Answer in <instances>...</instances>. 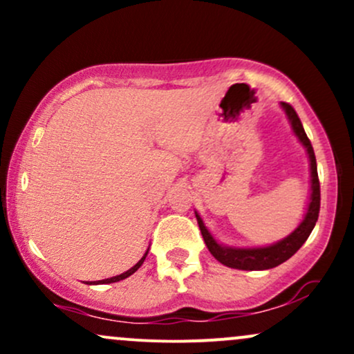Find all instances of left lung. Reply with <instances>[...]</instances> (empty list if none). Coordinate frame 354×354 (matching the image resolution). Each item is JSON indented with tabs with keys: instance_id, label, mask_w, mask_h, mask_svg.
<instances>
[{
	"instance_id": "left-lung-1",
	"label": "left lung",
	"mask_w": 354,
	"mask_h": 354,
	"mask_svg": "<svg viewBox=\"0 0 354 354\" xmlns=\"http://www.w3.org/2000/svg\"><path fill=\"white\" fill-rule=\"evenodd\" d=\"M281 108L286 113L288 120H290L293 133L298 136L299 143L306 148L308 158H310V173H311V194H310V205H308L306 214L304 219L299 223V226L293 233L288 234L286 238H283L281 241L274 243L271 246H261V248H231V246H223L219 245L216 239L213 238V234L209 233L208 228L205 226L200 214L194 211L198 219V225H200L203 239H205L206 246H208L209 253L218 259L219 263H223L225 266L236 268V270H245V271H254V270H270L281 263L290 259L299 248L303 246V243L306 241L308 236L311 234L313 228H315L316 221L319 216V180H318V168H316V158L315 151H313L311 141L308 140L304 128L299 121L298 115H296L295 108L288 103H281Z\"/></svg>"
}]
</instances>
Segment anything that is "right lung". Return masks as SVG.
Listing matches in <instances>:
<instances>
[{"instance_id":"obj_1","label":"right lung","mask_w":354,"mask_h":354,"mask_svg":"<svg viewBox=\"0 0 354 354\" xmlns=\"http://www.w3.org/2000/svg\"><path fill=\"white\" fill-rule=\"evenodd\" d=\"M148 251H149V248H148ZM148 251H146L143 258H141L140 261H138L135 266L129 268V270H128V271H124V273H121V274H118V276H113V278H108V279H101V281H93V283H89V284H108V283H116V281H121V279L128 278V276H131L133 273H135V271H138V268H140L141 265H143V261H145L146 254H148Z\"/></svg>"}]
</instances>
